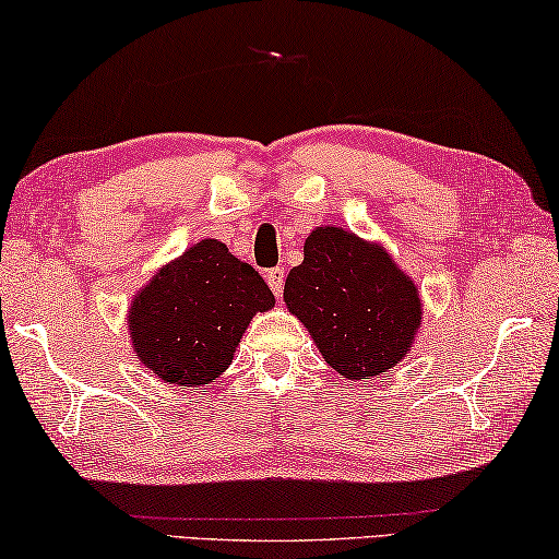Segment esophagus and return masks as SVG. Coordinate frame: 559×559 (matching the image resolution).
I'll list each match as a JSON object with an SVG mask.
<instances>
[{
    "instance_id": "34e87169",
    "label": "esophagus",
    "mask_w": 559,
    "mask_h": 559,
    "mask_svg": "<svg viewBox=\"0 0 559 559\" xmlns=\"http://www.w3.org/2000/svg\"><path fill=\"white\" fill-rule=\"evenodd\" d=\"M264 280H267V285L274 292V297L280 299L282 297V289H285V270L274 267V270H270L267 274H264Z\"/></svg>"
}]
</instances>
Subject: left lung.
I'll list each match as a JSON object with an SVG mask.
<instances>
[{
    "label": "left lung",
    "instance_id": "8db88e82",
    "mask_svg": "<svg viewBox=\"0 0 559 559\" xmlns=\"http://www.w3.org/2000/svg\"><path fill=\"white\" fill-rule=\"evenodd\" d=\"M285 305L349 381L393 369L411 354L424 319L416 282L386 247L336 225L309 233L305 260L287 274Z\"/></svg>",
    "mask_w": 559,
    "mask_h": 559
}]
</instances>
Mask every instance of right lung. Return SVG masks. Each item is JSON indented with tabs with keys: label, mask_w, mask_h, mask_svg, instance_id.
Here are the masks:
<instances>
[{
	"label": "right lung",
	"mask_w": 559,
	"mask_h": 559,
	"mask_svg": "<svg viewBox=\"0 0 559 559\" xmlns=\"http://www.w3.org/2000/svg\"><path fill=\"white\" fill-rule=\"evenodd\" d=\"M272 307L260 272L205 237L135 292L126 319L143 366L163 383L200 386L233 364L252 317Z\"/></svg>",
	"instance_id": "1"
}]
</instances>
